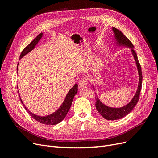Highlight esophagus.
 Returning a JSON list of instances; mask_svg holds the SVG:
<instances>
[{
    "label": "esophagus",
    "mask_w": 158,
    "mask_h": 158,
    "mask_svg": "<svg viewBox=\"0 0 158 158\" xmlns=\"http://www.w3.org/2000/svg\"><path fill=\"white\" fill-rule=\"evenodd\" d=\"M87 85V79L84 78L82 80H80V82L78 83V87L79 88H82L86 86Z\"/></svg>",
    "instance_id": "34e87169"
}]
</instances>
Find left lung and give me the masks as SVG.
<instances>
[{
    "label": "left lung",
    "instance_id": "8db88e82",
    "mask_svg": "<svg viewBox=\"0 0 158 158\" xmlns=\"http://www.w3.org/2000/svg\"><path fill=\"white\" fill-rule=\"evenodd\" d=\"M111 31H113V44L114 45V48H129L131 49V52L134 57L136 68L138 74V84L136 92L134 95L132 99L129 102L127 105L121 107H109L100 101L99 98H98L96 93L95 94V99H96V102H95V107H96L97 111L101 115L109 121H114L118 120L123 118L127 115L128 114L130 113L132 109L136 106L139 99V95L142 88V75L141 66L140 65L139 62L138 60V56L135 51V48L132 43L128 40V38L123 34V33L115 27H111ZM92 88L95 91V88L94 84H92Z\"/></svg>",
    "mask_w": 158,
    "mask_h": 158
}]
</instances>
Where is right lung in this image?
<instances>
[{"label": "right lung", "instance_id": "1", "mask_svg": "<svg viewBox=\"0 0 158 158\" xmlns=\"http://www.w3.org/2000/svg\"><path fill=\"white\" fill-rule=\"evenodd\" d=\"M43 35H44L43 33H40V34L38 35L35 38V39L33 40L30 43V44L22 51V53L20 55V59H21L22 57L24 56L27 53H29V52L30 51H31L33 49H35V47H36L37 44L39 43V41L42 38ZM18 66H17V71H18ZM77 92H78V84H75L74 85V86L69 91V92L67 94H66L63 103L60 105L59 108L57 109L56 111H55L54 113H52L49 114V115H46V116H39V115H37V114H35L34 113H31L30 111H29V110H28L25 107L24 104L23 103L22 100L20 98V101H21L22 105L24 106L27 112L29 113L30 115L32 118H34L35 120H36L37 121L40 122L42 124H44V125H56V124L60 123L65 118L66 115L67 114L69 109L71 107L72 102H73V101L74 95L77 94Z\"/></svg>", "mask_w": 158, "mask_h": 158}]
</instances>
